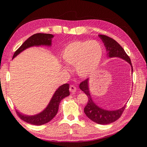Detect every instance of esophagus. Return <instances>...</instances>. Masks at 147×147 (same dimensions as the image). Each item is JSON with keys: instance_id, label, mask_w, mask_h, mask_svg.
I'll list each match as a JSON object with an SVG mask.
<instances>
[{"instance_id": "34e87169", "label": "esophagus", "mask_w": 147, "mask_h": 147, "mask_svg": "<svg viewBox=\"0 0 147 147\" xmlns=\"http://www.w3.org/2000/svg\"><path fill=\"white\" fill-rule=\"evenodd\" d=\"M69 91L72 93H74L76 91V88L75 86L74 85H71L69 87Z\"/></svg>"}]
</instances>
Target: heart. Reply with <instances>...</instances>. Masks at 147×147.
Segmentation results:
<instances>
[{"label": "heart", "instance_id": "heart-1", "mask_svg": "<svg viewBox=\"0 0 147 147\" xmlns=\"http://www.w3.org/2000/svg\"><path fill=\"white\" fill-rule=\"evenodd\" d=\"M104 54L100 43L96 40H78L65 46L61 53L64 63L74 66L77 75L82 78L91 76L97 69Z\"/></svg>", "mask_w": 147, "mask_h": 147}]
</instances>
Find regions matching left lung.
<instances>
[{
  "mask_svg": "<svg viewBox=\"0 0 147 147\" xmlns=\"http://www.w3.org/2000/svg\"><path fill=\"white\" fill-rule=\"evenodd\" d=\"M98 36L102 40L105 47L107 57L109 58L119 57L123 59V60L126 61L131 65V71L133 72V66L130 58L124 51L123 48L115 40L111 37L104 35H99ZM80 88L84 92L88 98L87 105L84 108V112L90 119L96 123L99 124H108L113 123L121 117L125 109L126 105H124L122 108L114 111H107L99 107L93 101L91 95H90L89 90V79H86L81 83Z\"/></svg>",
  "mask_w": 147,
  "mask_h": 147,
  "instance_id": "8db88e82",
  "label": "left lung"
}]
</instances>
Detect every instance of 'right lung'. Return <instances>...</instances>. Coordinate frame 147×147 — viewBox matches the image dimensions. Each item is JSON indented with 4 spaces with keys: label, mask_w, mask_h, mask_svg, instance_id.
Segmentation results:
<instances>
[{
    "label": "right lung",
    "mask_w": 147,
    "mask_h": 147,
    "mask_svg": "<svg viewBox=\"0 0 147 147\" xmlns=\"http://www.w3.org/2000/svg\"><path fill=\"white\" fill-rule=\"evenodd\" d=\"M54 35L52 34L47 33H36L30 36L24 42L16 51L14 52L12 59L20 54L24 50L33 46H51L52 39ZM69 85L65 83L60 86L56 90L54 94L53 95L51 100H50L47 107L40 113L33 115H28L22 114L18 110L16 113L22 120L28 123L33 124V125L40 126L51 121L57 114L59 109V105L61 101L64 98L69 95Z\"/></svg>",
    "instance_id": "obj_1"
}]
</instances>
